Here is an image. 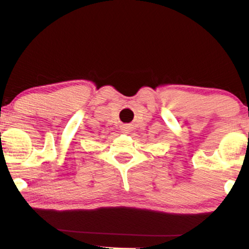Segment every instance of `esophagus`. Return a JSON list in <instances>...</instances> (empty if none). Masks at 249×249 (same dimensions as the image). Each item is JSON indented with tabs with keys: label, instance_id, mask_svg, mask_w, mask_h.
<instances>
[{
	"label": "esophagus",
	"instance_id": "1",
	"mask_svg": "<svg viewBox=\"0 0 249 249\" xmlns=\"http://www.w3.org/2000/svg\"><path fill=\"white\" fill-rule=\"evenodd\" d=\"M122 132H123L124 134H128V133L131 132V127H129L128 125H123L122 126Z\"/></svg>",
	"mask_w": 249,
	"mask_h": 249
}]
</instances>
